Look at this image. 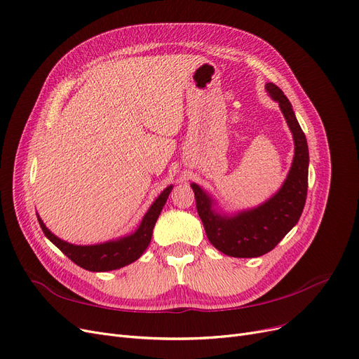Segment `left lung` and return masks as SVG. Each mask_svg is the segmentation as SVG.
I'll return each instance as SVG.
<instances>
[{
    "label": "left lung",
    "mask_w": 359,
    "mask_h": 359,
    "mask_svg": "<svg viewBox=\"0 0 359 359\" xmlns=\"http://www.w3.org/2000/svg\"><path fill=\"white\" fill-rule=\"evenodd\" d=\"M265 88L278 102L294 140L292 168L281 189L261 206L226 217L213 209V200L206 191L191 184L197 213L209 241L219 252L233 257H257L271 252L297 224L306 202L309 165L306 137L289 98L272 82H268Z\"/></svg>",
    "instance_id": "1"
}]
</instances>
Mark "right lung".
I'll list each match as a JSON object with an SVG mask.
<instances>
[{
  "mask_svg": "<svg viewBox=\"0 0 359 359\" xmlns=\"http://www.w3.org/2000/svg\"><path fill=\"white\" fill-rule=\"evenodd\" d=\"M170 190H172V185L166 187L161 193V196L154 200V203L150 206V209L144 215V218H142L140 226L135 229V233L113 241L100 243V245H91V246L72 245V243H67L54 236L39 217H38V222L42 228V231H44L46 237L78 266L93 272H104V271L118 269L137 261L149 248L151 236H153L154 224L157 218H159Z\"/></svg>",
  "mask_w": 359,
  "mask_h": 359,
  "instance_id": "right-lung-1",
  "label": "right lung"
}]
</instances>
